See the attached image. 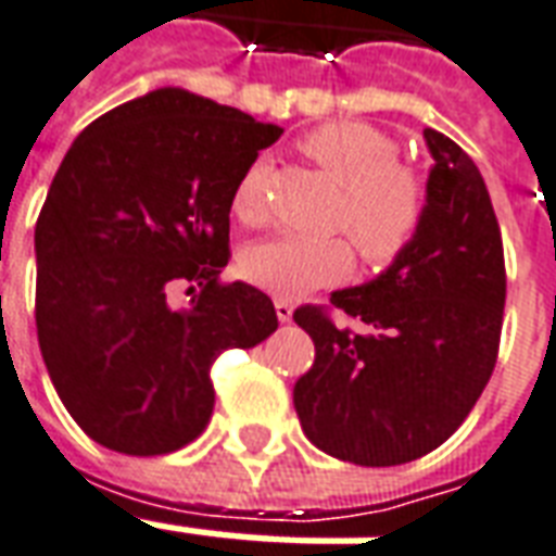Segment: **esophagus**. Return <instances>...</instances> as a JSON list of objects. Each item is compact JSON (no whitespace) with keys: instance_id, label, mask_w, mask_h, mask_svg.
<instances>
[{"instance_id":"obj_1","label":"esophagus","mask_w":556,"mask_h":556,"mask_svg":"<svg viewBox=\"0 0 556 556\" xmlns=\"http://www.w3.org/2000/svg\"><path fill=\"white\" fill-rule=\"evenodd\" d=\"M274 308H277L279 324H288V320L294 317V306H291L288 300H277V303H274Z\"/></svg>"}]
</instances>
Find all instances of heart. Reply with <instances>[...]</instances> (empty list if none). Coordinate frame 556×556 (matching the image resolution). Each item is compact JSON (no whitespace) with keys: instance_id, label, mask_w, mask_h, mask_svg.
I'll list each match as a JSON object with an SVG mask.
<instances>
[{"instance_id":"1","label":"heart","mask_w":556,"mask_h":556,"mask_svg":"<svg viewBox=\"0 0 556 556\" xmlns=\"http://www.w3.org/2000/svg\"><path fill=\"white\" fill-rule=\"evenodd\" d=\"M303 151L344 189L334 224L353 236L364 262L388 268L400 260L417 239L429 206L422 177L400 163V142L364 122H329L306 134ZM265 175V156H256L241 172L232 189V212L241 222H256L262 215ZM350 268L353 250L338 236L282 232L250 244L241 260L244 277L279 300H300L317 288L334 286L346 279Z\"/></svg>"}]
</instances>
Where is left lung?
<instances>
[{
	"label": "left lung",
	"instance_id": "obj_1",
	"mask_svg": "<svg viewBox=\"0 0 556 556\" xmlns=\"http://www.w3.org/2000/svg\"><path fill=\"white\" fill-rule=\"evenodd\" d=\"M434 160L429 206L400 260L329 303L367 332L338 329L317 306L294 312L315 364L294 384L306 438L358 466H396L438 448L493 376L504 315V250L490 192L464 148L422 130Z\"/></svg>",
	"mask_w": 556,
	"mask_h": 556
}]
</instances>
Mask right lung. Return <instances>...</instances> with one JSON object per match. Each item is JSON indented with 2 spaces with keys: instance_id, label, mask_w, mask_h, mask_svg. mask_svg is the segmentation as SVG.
I'll list each match as a JSON object with an SVG mask.
<instances>
[{
  "instance_id": "1",
  "label": "right lung",
  "mask_w": 556,
  "mask_h": 556,
  "mask_svg": "<svg viewBox=\"0 0 556 556\" xmlns=\"http://www.w3.org/2000/svg\"><path fill=\"white\" fill-rule=\"evenodd\" d=\"M282 127L160 87L63 156L34 227L37 341L72 419L122 455H165L212 417V362L277 329L268 294L222 286L232 189ZM175 281H198L189 309Z\"/></svg>"
}]
</instances>
